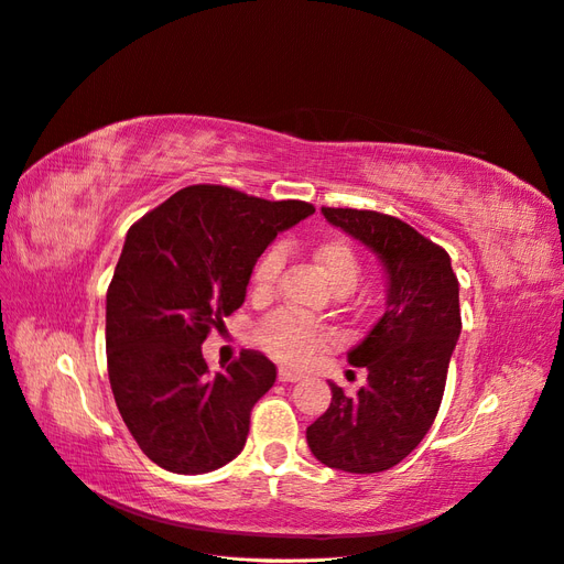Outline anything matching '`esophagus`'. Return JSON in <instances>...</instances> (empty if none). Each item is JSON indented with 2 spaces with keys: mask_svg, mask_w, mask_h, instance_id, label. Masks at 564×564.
Masks as SVG:
<instances>
[{
  "mask_svg": "<svg viewBox=\"0 0 564 564\" xmlns=\"http://www.w3.org/2000/svg\"><path fill=\"white\" fill-rule=\"evenodd\" d=\"M300 379H304V372L300 370H288V368L279 370V381H300Z\"/></svg>",
  "mask_w": 564,
  "mask_h": 564,
  "instance_id": "1",
  "label": "esophagus"
}]
</instances>
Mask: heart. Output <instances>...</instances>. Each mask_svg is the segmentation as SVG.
I'll return each mask as SVG.
<instances>
[{
	"mask_svg": "<svg viewBox=\"0 0 564 564\" xmlns=\"http://www.w3.org/2000/svg\"><path fill=\"white\" fill-rule=\"evenodd\" d=\"M312 252L325 279L333 283L337 293H351L356 283L360 281V271H362L358 252L347 241H339V239L318 241L312 248ZM283 264H285V250L281 246H271L269 250L262 252L250 274L252 297L269 300L276 293ZM258 339L262 347L279 360L304 362L321 347V344L328 341V333H325L321 325L306 321L293 312H281L260 325Z\"/></svg>",
	"mask_w": 564,
	"mask_h": 564,
	"instance_id": "obj_1",
	"label": "heart"
}]
</instances>
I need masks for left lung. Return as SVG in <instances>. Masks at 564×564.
<instances>
[{"instance_id":"1","label":"left lung","mask_w":564,"mask_h":564,"mask_svg":"<svg viewBox=\"0 0 564 564\" xmlns=\"http://www.w3.org/2000/svg\"><path fill=\"white\" fill-rule=\"evenodd\" d=\"M325 220L368 246L387 271V312L347 358L368 384L306 429L314 457L347 474H379L422 443L438 414L449 356L462 333L459 281L449 256L398 217L321 208Z\"/></svg>"}]
</instances>
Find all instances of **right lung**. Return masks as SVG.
Listing matches in <instances>:
<instances>
[{"label": "right lung", "mask_w": 564, "mask_h": 564, "mask_svg": "<svg viewBox=\"0 0 564 564\" xmlns=\"http://www.w3.org/2000/svg\"><path fill=\"white\" fill-rule=\"evenodd\" d=\"M314 210L192 185L126 234L107 288V372L121 420L161 468L208 474L243 449L250 410L274 387L276 366L243 351L210 375L202 344L243 304L264 248Z\"/></svg>", "instance_id": "add662e5"}]
</instances>
